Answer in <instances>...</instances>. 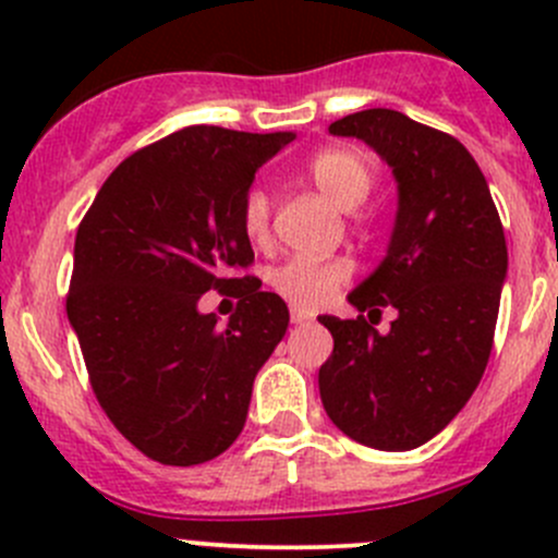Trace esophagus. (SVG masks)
Masks as SVG:
<instances>
[{
    "label": "esophagus",
    "mask_w": 558,
    "mask_h": 558,
    "mask_svg": "<svg viewBox=\"0 0 558 558\" xmlns=\"http://www.w3.org/2000/svg\"><path fill=\"white\" fill-rule=\"evenodd\" d=\"M313 315H307V313H302V311H291V324H307V320H311Z\"/></svg>",
    "instance_id": "esophagus-1"
}]
</instances>
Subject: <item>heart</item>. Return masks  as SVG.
I'll return each mask as SVG.
<instances>
[{"instance_id":"obj_1","label":"heart","mask_w":558,"mask_h":558,"mask_svg":"<svg viewBox=\"0 0 558 558\" xmlns=\"http://www.w3.org/2000/svg\"><path fill=\"white\" fill-rule=\"evenodd\" d=\"M307 174L337 207L353 210L373 191V167L353 148H326L307 161ZM272 202L264 189H251L243 199V229L253 243L267 238ZM351 280V264L342 258H289L269 272V286L289 305L318 311Z\"/></svg>"}]
</instances>
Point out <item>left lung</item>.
<instances>
[{
	"mask_svg": "<svg viewBox=\"0 0 558 558\" xmlns=\"http://www.w3.org/2000/svg\"><path fill=\"white\" fill-rule=\"evenodd\" d=\"M367 143L397 180L386 258L348 294L359 313L393 307L380 335L364 315H320L335 351L320 364L331 424L362 446L410 451L440 435L483 378L508 278V245L470 150L404 112L373 107L329 126Z\"/></svg>",
	"mask_w": 558,
	"mask_h": 558,
	"instance_id": "8db88e82",
	"label": "left lung"
}]
</instances>
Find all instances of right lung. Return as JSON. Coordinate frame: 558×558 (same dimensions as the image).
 Instances as JSON below:
<instances>
[{"instance_id":"add662e5","label":"right lung","mask_w":558,"mask_h":558,"mask_svg":"<svg viewBox=\"0 0 558 558\" xmlns=\"http://www.w3.org/2000/svg\"><path fill=\"white\" fill-rule=\"evenodd\" d=\"M294 132L185 126L112 170L77 227L66 315L116 429L148 459L191 466L243 432L256 373L289 329L262 280L229 278L253 247L243 199ZM243 284L227 327L199 314L210 288Z\"/></svg>"}]
</instances>
